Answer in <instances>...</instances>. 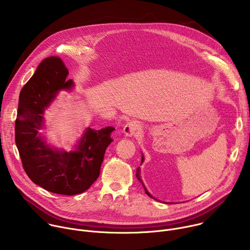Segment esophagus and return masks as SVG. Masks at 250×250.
Wrapping results in <instances>:
<instances>
[{"label":"esophagus","instance_id":"obj_1","mask_svg":"<svg viewBox=\"0 0 250 250\" xmlns=\"http://www.w3.org/2000/svg\"><path fill=\"white\" fill-rule=\"evenodd\" d=\"M139 124L134 122V121H131L129 123H127L125 127H124V132L126 136H132L135 134V132L139 129Z\"/></svg>","mask_w":250,"mask_h":250}]
</instances>
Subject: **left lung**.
<instances>
[{"mask_svg":"<svg viewBox=\"0 0 250 250\" xmlns=\"http://www.w3.org/2000/svg\"><path fill=\"white\" fill-rule=\"evenodd\" d=\"M142 162H144V156H142V158H141V162H140V164L142 163ZM135 176H136V178H137V179H138V181L142 184V185H144V183H142V181H141V178H140V170H139V167L136 169V173H135ZM144 187H145V185H144ZM145 190H146V194H147L149 197H151V198H153L149 193H148V191L146 189V187H145Z\"/></svg>","mask_w":250,"mask_h":250,"instance_id":"8db88e82","label":"left lung"}]
</instances>
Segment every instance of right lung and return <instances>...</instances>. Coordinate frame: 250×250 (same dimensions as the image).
Instances as JSON below:
<instances>
[{"instance_id":"right-lung-1","label":"right lung","mask_w":250,"mask_h":250,"mask_svg":"<svg viewBox=\"0 0 250 250\" xmlns=\"http://www.w3.org/2000/svg\"><path fill=\"white\" fill-rule=\"evenodd\" d=\"M68 69L58 56L42 61L20 94L15 126L16 145L29 179L43 189L72 196L88 190L100 175L106 147L113 140V126L88 128L75 150L51 148L39 133L43 111L61 89H70Z\"/></svg>"}]
</instances>
